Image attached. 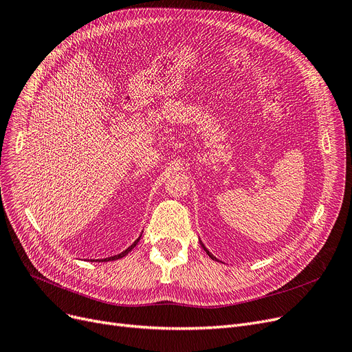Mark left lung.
Here are the masks:
<instances>
[{
	"label": "left lung",
	"mask_w": 352,
	"mask_h": 352,
	"mask_svg": "<svg viewBox=\"0 0 352 352\" xmlns=\"http://www.w3.org/2000/svg\"><path fill=\"white\" fill-rule=\"evenodd\" d=\"M200 243H201V240H200ZM201 248H203V249H204V250H206V253H207V254H208V256H210V257H211V258H212V261H217V257H214V256H212V254H211V253H210V252H208V250H207V248H206V246H204V244H203V243H201Z\"/></svg>",
	"instance_id": "8db88e82"
}]
</instances>
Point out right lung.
I'll list each match as a JSON object with an SVG mask.
<instances>
[{
  "label": "right lung",
  "mask_w": 352,
  "mask_h": 352,
  "mask_svg": "<svg viewBox=\"0 0 352 352\" xmlns=\"http://www.w3.org/2000/svg\"><path fill=\"white\" fill-rule=\"evenodd\" d=\"M142 236V234H141ZM141 236L138 237V239H136L132 244H131V246L126 249V250H124V252H122V253H119V254H115V256H111V257H106V258H100V262H111V261H118V258H120V257H124V256H126L135 246H136V244H138V241H140V239H141Z\"/></svg>",
  "instance_id": "add662e5"
}]
</instances>
